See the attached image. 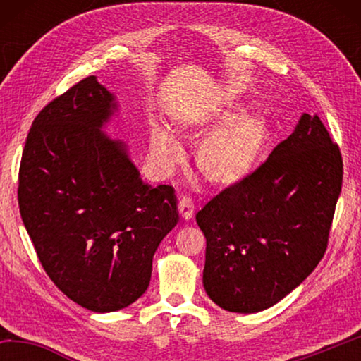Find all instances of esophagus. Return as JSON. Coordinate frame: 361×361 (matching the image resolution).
Masks as SVG:
<instances>
[{
    "label": "esophagus",
    "instance_id": "34e87169",
    "mask_svg": "<svg viewBox=\"0 0 361 361\" xmlns=\"http://www.w3.org/2000/svg\"><path fill=\"white\" fill-rule=\"evenodd\" d=\"M178 212H180L181 218L186 219V221H188V219H192V216H194V204H192V200L189 199V197L180 199Z\"/></svg>",
    "mask_w": 361,
    "mask_h": 361
}]
</instances>
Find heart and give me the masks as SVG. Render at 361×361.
Listing matches in <instances>:
<instances>
[{"mask_svg": "<svg viewBox=\"0 0 361 361\" xmlns=\"http://www.w3.org/2000/svg\"><path fill=\"white\" fill-rule=\"evenodd\" d=\"M178 135L194 142L204 138L195 149V167L212 185L229 188L240 185L258 170L271 142V126L264 116L245 113L240 103L226 100L212 113L186 122ZM149 149L157 167L166 173L185 156L181 143L162 127L151 130Z\"/></svg>", "mask_w": 361, "mask_h": 361, "instance_id": "obj_1", "label": "heart"}]
</instances>
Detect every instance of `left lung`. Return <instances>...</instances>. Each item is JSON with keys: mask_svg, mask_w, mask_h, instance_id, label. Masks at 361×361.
<instances>
[{"mask_svg": "<svg viewBox=\"0 0 361 361\" xmlns=\"http://www.w3.org/2000/svg\"><path fill=\"white\" fill-rule=\"evenodd\" d=\"M342 186L338 145L317 114L240 185L195 215L207 239L204 288L228 312L272 307L323 258Z\"/></svg>", "mask_w": 361, "mask_h": 361, "instance_id": "left-lung-1", "label": "left lung"}]
</instances>
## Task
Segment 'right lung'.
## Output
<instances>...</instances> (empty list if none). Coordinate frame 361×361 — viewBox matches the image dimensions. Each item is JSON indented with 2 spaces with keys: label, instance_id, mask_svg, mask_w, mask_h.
<instances>
[{
  "label": "right lung",
  "instance_id": "add662e5",
  "mask_svg": "<svg viewBox=\"0 0 361 361\" xmlns=\"http://www.w3.org/2000/svg\"><path fill=\"white\" fill-rule=\"evenodd\" d=\"M116 95L89 76L36 116L19 172L22 221L42 267L71 301L105 314L148 288L176 223L172 186L145 185L129 146L105 132Z\"/></svg>",
  "mask_w": 361,
  "mask_h": 361
}]
</instances>
